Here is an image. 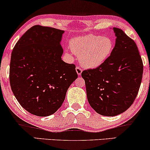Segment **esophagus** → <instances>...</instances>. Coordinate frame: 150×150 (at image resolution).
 I'll list each match as a JSON object with an SVG mask.
<instances>
[{
  "instance_id": "34e87169",
  "label": "esophagus",
  "mask_w": 150,
  "mask_h": 150,
  "mask_svg": "<svg viewBox=\"0 0 150 150\" xmlns=\"http://www.w3.org/2000/svg\"><path fill=\"white\" fill-rule=\"evenodd\" d=\"M76 72H77L78 75H81L82 73V69L79 67H76Z\"/></svg>"
}]
</instances>
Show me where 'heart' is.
<instances>
[{
    "mask_svg": "<svg viewBox=\"0 0 150 150\" xmlns=\"http://www.w3.org/2000/svg\"><path fill=\"white\" fill-rule=\"evenodd\" d=\"M69 45L71 52L79 56L82 66L88 69H95L104 64L114 48L111 37L92 34L73 38Z\"/></svg>",
    "mask_w": 150,
    "mask_h": 150,
    "instance_id": "b5f03b06",
    "label": "heart"
}]
</instances>
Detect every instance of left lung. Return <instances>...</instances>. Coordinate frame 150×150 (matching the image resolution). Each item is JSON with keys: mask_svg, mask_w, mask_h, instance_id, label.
Returning a JSON list of instances; mask_svg holds the SVG:
<instances>
[{"mask_svg": "<svg viewBox=\"0 0 150 150\" xmlns=\"http://www.w3.org/2000/svg\"><path fill=\"white\" fill-rule=\"evenodd\" d=\"M115 44L112 54L104 64L85 70L88 100L96 113L115 116L127 110L137 95L143 66L137 46L123 30L113 28Z\"/></svg>", "mask_w": 150, "mask_h": 150, "instance_id": "obj_1", "label": "left lung"}]
</instances>
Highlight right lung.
I'll return each mask as SVG.
<instances>
[{
	"mask_svg": "<svg viewBox=\"0 0 150 150\" xmlns=\"http://www.w3.org/2000/svg\"><path fill=\"white\" fill-rule=\"evenodd\" d=\"M64 30L35 25L13 50L9 69L11 90L21 106L41 117L54 114L78 75L74 64L62 60Z\"/></svg>",
	"mask_w": 150,
	"mask_h": 150,
	"instance_id": "add662e5",
	"label": "right lung"
}]
</instances>
